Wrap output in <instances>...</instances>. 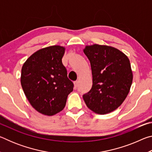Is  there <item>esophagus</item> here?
<instances>
[{
	"label": "esophagus",
	"mask_w": 152,
	"mask_h": 152,
	"mask_svg": "<svg viewBox=\"0 0 152 152\" xmlns=\"http://www.w3.org/2000/svg\"><path fill=\"white\" fill-rule=\"evenodd\" d=\"M78 81H76L74 82V88H76L77 86H78Z\"/></svg>",
	"instance_id": "obj_1"
}]
</instances>
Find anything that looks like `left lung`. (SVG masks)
<instances>
[{"label":"left lung","mask_w":152,"mask_h":152,"mask_svg":"<svg viewBox=\"0 0 152 152\" xmlns=\"http://www.w3.org/2000/svg\"><path fill=\"white\" fill-rule=\"evenodd\" d=\"M83 51L91 66L92 86L83 95L92 111L104 115L116 110L129 92L133 82L130 61L124 53L109 45H86Z\"/></svg>","instance_id":"left-lung-1"}]
</instances>
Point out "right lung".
Listing matches in <instances>:
<instances>
[{
    "mask_svg": "<svg viewBox=\"0 0 152 152\" xmlns=\"http://www.w3.org/2000/svg\"><path fill=\"white\" fill-rule=\"evenodd\" d=\"M66 48L52 45L35 51L21 69L20 84L28 101L37 112L52 116L66 106L74 84L61 62Z\"/></svg>",
    "mask_w": 152,
    "mask_h": 152,
    "instance_id": "add662e5",
    "label": "right lung"
}]
</instances>
